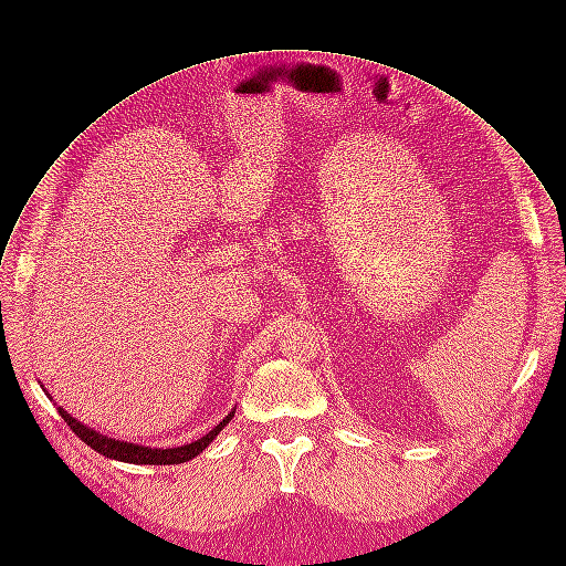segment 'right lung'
<instances>
[{
    "mask_svg": "<svg viewBox=\"0 0 566 566\" xmlns=\"http://www.w3.org/2000/svg\"><path fill=\"white\" fill-rule=\"evenodd\" d=\"M50 396V394H48ZM61 419L70 426V430L77 434L84 443H88L93 450H97L99 455L108 458V460H118V462H127V464H181V462H188L198 458L202 450L220 434V430L228 426L234 413H237V407L224 417L213 430H209L205 437H200L198 441H191V443H184V446H177V448H149V446H140V443H129V441H120V439H111L106 434H99L97 430L84 426L80 419L70 417V413L63 409V407H56Z\"/></svg>",
    "mask_w": 566,
    "mask_h": 566,
    "instance_id": "add662e5",
    "label": "right lung"
}]
</instances>
